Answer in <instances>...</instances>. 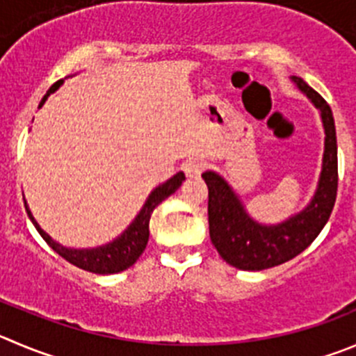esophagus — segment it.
<instances>
[{"instance_id":"34e87169","label":"esophagus","mask_w":356,"mask_h":356,"mask_svg":"<svg viewBox=\"0 0 356 356\" xmlns=\"http://www.w3.org/2000/svg\"><path fill=\"white\" fill-rule=\"evenodd\" d=\"M184 171L185 175H187V178L195 180V178H199V176L202 175V171H204V164L199 161H191L184 165Z\"/></svg>"}]
</instances>
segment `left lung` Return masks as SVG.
I'll return each mask as SVG.
<instances>
[{"mask_svg": "<svg viewBox=\"0 0 356 356\" xmlns=\"http://www.w3.org/2000/svg\"><path fill=\"white\" fill-rule=\"evenodd\" d=\"M300 90L321 111L325 127L323 171L311 204L280 225L266 227L253 222L223 178L208 171L209 238L223 260L243 270H262L292 260L307 248L330 218L337 197V140L332 110L327 101L304 80L296 79Z\"/></svg>", "mask_w": 356, "mask_h": 356, "instance_id": "8db88e82", "label": "left lung"}]
</instances>
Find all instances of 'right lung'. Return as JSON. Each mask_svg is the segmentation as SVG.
<instances>
[{"mask_svg": "<svg viewBox=\"0 0 356 356\" xmlns=\"http://www.w3.org/2000/svg\"><path fill=\"white\" fill-rule=\"evenodd\" d=\"M63 83V80H57L47 94L43 96L42 103H40V108L43 106V103L47 101V97L50 96L52 92H56L59 89V86ZM185 180L184 172H178L168 180L165 184H162L161 187L155 188L154 192L150 194L148 201L145 202L143 209L140 211V215L136 216L131 227L124 234L120 236L118 239H115L113 243L106 246H101V248H94V250H70L64 248V246L57 245L56 241L49 238L45 232L42 231L38 227V223L35 222V218L29 213L28 206H26V211H28L29 218L31 222L35 223V227L38 229V232L42 234V238L45 239L47 245L54 250V252L59 253L64 260H67L73 266L80 267L83 270H89V273H96V274H115L120 273V270H125L127 267L133 266L138 259L141 257V253L145 252L148 243V236H150V229H148V223H150V216L154 213V209L161 204L164 199H168L169 195L175 194L178 188H180L181 181Z\"/></svg>", "mask_w": 356, "mask_h": 356, "instance_id": "1", "label": "right lung"}]
</instances>
